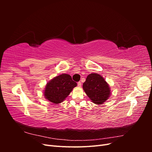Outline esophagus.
<instances>
[{"instance_id":"34e87169","label":"esophagus","mask_w":152,"mask_h":152,"mask_svg":"<svg viewBox=\"0 0 152 152\" xmlns=\"http://www.w3.org/2000/svg\"><path fill=\"white\" fill-rule=\"evenodd\" d=\"M77 85H78V86H79V87H81L82 83H81L80 82H78V83H77Z\"/></svg>"}]
</instances>
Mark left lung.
I'll return each instance as SVG.
<instances>
[{
	"label": "left lung",
	"mask_w": 152,
	"mask_h": 152,
	"mask_svg": "<svg viewBox=\"0 0 152 152\" xmlns=\"http://www.w3.org/2000/svg\"><path fill=\"white\" fill-rule=\"evenodd\" d=\"M83 89L92 102L102 104L111 94L109 85L104 78L98 73H91L87 77L83 84Z\"/></svg>",
	"instance_id": "left-lung-1"
}]
</instances>
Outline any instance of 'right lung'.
I'll return each mask as SVG.
<instances>
[{"mask_svg":"<svg viewBox=\"0 0 152 152\" xmlns=\"http://www.w3.org/2000/svg\"><path fill=\"white\" fill-rule=\"evenodd\" d=\"M77 83L72 80V77L63 73L54 77L47 84L44 90V96L50 102L58 104L63 102Z\"/></svg>","mask_w":152,"mask_h":152,"instance_id":"add662e5","label":"right lung"}]
</instances>
